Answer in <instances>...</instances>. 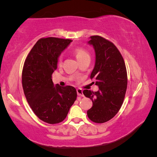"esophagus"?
I'll return each mask as SVG.
<instances>
[{
	"mask_svg": "<svg viewBox=\"0 0 157 157\" xmlns=\"http://www.w3.org/2000/svg\"><path fill=\"white\" fill-rule=\"evenodd\" d=\"M77 94H78V95L80 97H83L84 95H83V91H82V90L81 89H77Z\"/></svg>",
	"mask_w": 157,
	"mask_h": 157,
	"instance_id": "obj_1",
	"label": "esophagus"
}]
</instances>
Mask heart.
<instances>
[{"mask_svg": "<svg viewBox=\"0 0 157 157\" xmlns=\"http://www.w3.org/2000/svg\"><path fill=\"white\" fill-rule=\"evenodd\" d=\"M73 53L75 55L77 59L80 62L81 61L84 60L86 58H90V55L87 50L82 47H76L75 49L73 50ZM62 63V56L59 55L57 58V63L58 65H61Z\"/></svg>", "mask_w": 157, "mask_h": 157, "instance_id": "b5f03b06", "label": "heart"}]
</instances>
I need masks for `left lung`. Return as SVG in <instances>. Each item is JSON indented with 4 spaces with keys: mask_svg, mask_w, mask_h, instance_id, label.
I'll return each instance as SVG.
<instances>
[{
    "mask_svg": "<svg viewBox=\"0 0 157 157\" xmlns=\"http://www.w3.org/2000/svg\"><path fill=\"white\" fill-rule=\"evenodd\" d=\"M88 43L95 52V63L90 78L95 79L99 90H84V95L93 102L87 116L94 123H103L113 118L123 105L127 86V69L123 56L112 42L94 35Z\"/></svg>",
    "mask_w": 157,
    "mask_h": 157,
    "instance_id": "8db88e82",
    "label": "left lung"
}]
</instances>
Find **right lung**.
<instances>
[{
    "mask_svg": "<svg viewBox=\"0 0 157 157\" xmlns=\"http://www.w3.org/2000/svg\"><path fill=\"white\" fill-rule=\"evenodd\" d=\"M71 41L57 37L39 39L23 65L22 86L26 100L35 115L48 124L64 120L77 98L73 86H54L52 80L57 58Z\"/></svg>",
    "mask_w": 157,
    "mask_h": 157,
    "instance_id": "right-lung-1",
    "label": "right lung"
}]
</instances>
